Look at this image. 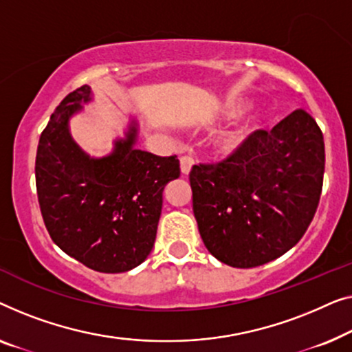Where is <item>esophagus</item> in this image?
Segmentation results:
<instances>
[{"instance_id":"obj_1","label":"esophagus","mask_w":352,"mask_h":352,"mask_svg":"<svg viewBox=\"0 0 352 352\" xmlns=\"http://www.w3.org/2000/svg\"><path fill=\"white\" fill-rule=\"evenodd\" d=\"M192 166H195V160H192L191 156L180 157V169H182V174L183 175L190 174V170H191Z\"/></svg>"}]
</instances>
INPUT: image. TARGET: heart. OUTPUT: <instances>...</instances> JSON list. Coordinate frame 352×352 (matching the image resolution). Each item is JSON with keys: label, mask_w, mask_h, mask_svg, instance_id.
I'll return each instance as SVG.
<instances>
[{"label": "heart", "mask_w": 352, "mask_h": 352, "mask_svg": "<svg viewBox=\"0 0 352 352\" xmlns=\"http://www.w3.org/2000/svg\"><path fill=\"white\" fill-rule=\"evenodd\" d=\"M250 102L247 98H232L226 103L221 110V115L226 120H236L249 108ZM266 124V115L265 111H254L245 118L241 124L236 127L228 129V131H221L212 138V145L217 155L220 156H231L234 153L241 151L256 133Z\"/></svg>", "instance_id": "heart-1"}]
</instances>
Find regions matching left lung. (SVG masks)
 Listing matches in <instances>:
<instances>
[{
  "instance_id": "1",
  "label": "left lung",
  "mask_w": 352,
  "mask_h": 352,
  "mask_svg": "<svg viewBox=\"0 0 352 352\" xmlns=\"http://www.w3.org/2000/svg\"><path fill=\"white\" fill-rule=\"evenodd\" d=\"M324 169L322 132L305 110L223 162L192 167V212L207 250L232 268L279 258L313 221Z\"/></svg>"
}]
</instances>
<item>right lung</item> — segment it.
Masks as SVG:
<instances>
[{
    "label": "right lung",
    "mask_w": 352,
    "mask_h": 352,
    "mask_svg": "<svg viewBox=\"0 0 352 352\" xmlns=\"http://www.w3.org/2000/svg\"><path fill=\"white\" fill-rule=\"evenodd\" d=\"M91 100L87 84L68 94L39 137L38 201L49 234L67 255L98 273H126L155 245L162 191L180 177V162L135 148L133 118L110 155H87L73 140L70 120Z\"/></svg>",
    "instance_id": "1"
}]
</instances>
